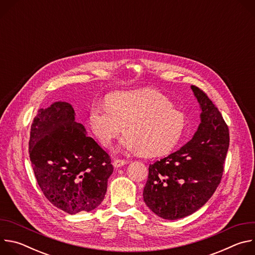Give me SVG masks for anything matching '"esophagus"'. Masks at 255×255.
I'll return each mask as SVG.
<instances>
[{"label":"esophagus","instance_id":"obj_1","mask_svg":"<svg viewBox=\"0 0 255 255\" xmlns=\"http://www.w3.org/2000/svg\"><path fill=\"white\" fill-rule=\"evenodd\" d=\"M125 164H127V160H124V159H115V160L113 161V165H114V167H116V168L121 167V166H123V165H125Z\"/></svg>","mask_w":255,"mask_h":255}]
</instances>
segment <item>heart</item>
I'll return each instance as SVG.
<instances>
[{
  "label": "heart",
  "mask_w": 255,
  "mask_h": 255,
  "mask_svg": "<svg viewBox=\"0 0 255 255\" xmlns=\"http://www.w3.org/2000/svg\"><path fill=\"white\" fill-rule=\"evenodd\" d=\"M89 119L103 146L111 147L124 127L119 149L147 156L171 151L187 125L185 115L164 95L149 89L114 93L106 105L91 107Z\"/></svg>",
  "instance_id": "b5f03b06"
}]
</instances>
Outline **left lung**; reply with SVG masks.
I'll use <instances>...</instances> for the list:
<instances>
[{
  "label": "left lung",
  "instance_id": "obj_1",
  "mask_svg": "<svg viewBox=\"0 0 255 255\" xmlns=\"http://www.w3.org/2000/svg\"><path fill=\"white\" fill-rule=\"evenodd\" d=\"M191 89L201 108V123L183 147L149 165L143 190L147 207L176 220L202 208L219 186L229 147V129L221 113L198 87Z\"/></svg>",
  "mask_w": 255,
  "mask_h": 255
}]
</instances>
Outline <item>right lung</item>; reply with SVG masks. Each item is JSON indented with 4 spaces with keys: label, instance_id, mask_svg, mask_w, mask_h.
<instances>
[{
    "label": "right lung",
    "instance_id": "right-lung-1",
    "mask_svg": "<svg viewBox=\"0 0 255 255\" xmlns=\"http://www.w3.org/2000/svg\"><path fill=\"white\" fill-rule=\"evenodd\" d=\"M75 116L66 102L39 109L29 140L30 160L41 191L52 205L70 215L96 209L113 172L110 156Z\"/></svg>",
    "mask_w": 255,
    "mask_h": 255
}]
</instances>
